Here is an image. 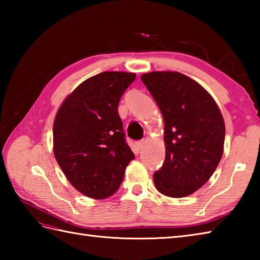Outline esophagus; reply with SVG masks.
Instances as JSON below:
<instances>
[{
	"label": "esophagus",
	"mask_w": 260,
	"mask_h": 260,
	"mask_svg": "<svg viewBox=\"0 0 260 260\" xmlns=\"http://www.w3.org/2000/svg\"><path fill=\"white\" fill-rule=\"evenodd\" d=\"M144 143H145V141H140V142H137V147H139L140 150H141V148L143 147V145H144Z\"/></svg>",
	"instance_id": "esophagus-1"
}]
</instances>
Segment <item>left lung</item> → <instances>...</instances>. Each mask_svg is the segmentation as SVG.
Segmentation results:
<instances>
[{
    "instance_id": "1",
    "label": "left lung",
    "mask_w": 260,
    "mask_h": 260,
    "mask_svg": "<svg viewBox=\"0 0 260 260\" xmlns=\"http://www.w3.org/2000/svg\"><path fill=\"white\" fill-rule=\"evenodd\" d=\"M164 120L165 161L153 175L156 190L184 198L206 184L223 154L225 126L212 96L178 71L141 76Z\"/></svg>"
}]
</instances>
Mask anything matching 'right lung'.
<instances>
[{
  "label": "right lung",
  "instance_id": "1",
  "mask_svg": "<svg viewBox=\"0 0 260 260\" xmlns=\"http://www.w3.org/2000/svg\"><path fill=\"white\" fill-rule=\"evenodd\" d=\"M135 78L124 71L92 76L64 98L54 117V157L70 184L86 197L113 196L135 157L117 112L121 95Z\"/></svg>",
  "mask_w": 260,
  "mask_h": 260
}]
</instances>
